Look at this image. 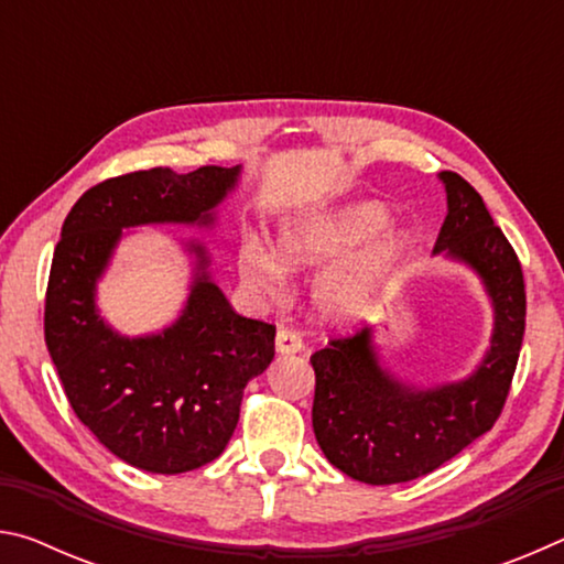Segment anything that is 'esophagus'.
<instances>
[{
  "label": "esophagus",
  "mask_w": 564,
  "mask_h": 564,
  "mask_svg": "<svg viewBox=\"0 0 564 564\" xmlns=\"http://www.w3.org/2000/svg\"><path fill=\"white\" fill-rule=\"evenodd\" d=\"M275 350H279V352H301L303 350V338L299 336V330L279 328V333H275Z\"/></svg>",
  "instance_id": "1"
}]
</instances>
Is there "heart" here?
Returning a JSON list of instances; mask_svg holds the SVG:
<instances>
[{
  "label": "heart",
  "instance_id": "obj_1",
  "mask_svg": "<svg viewBox=\"0 0 564 564\" xmlns=\"http://www.w3.org/2000/svg\"><path fill=\"white\" fill-rule=\"evenodd\" d=\"M388 226V212L378 204H352L340 208L336 214L316 216L308 221L285 226L275 241V258L282 261L283 269L303 271L313 265L338 261L368 243ZM408 236L393 231L386 234L373 246L366 259L350 265L346 271L330 273L316 285V303L328 316H346L366 299L370 285L376 283L378 273L405 251ZM279 260V261H280ZM278 261V262H279ZM273 256L259 243H248L241 248L238 265L248 285L253 289L275 293L283 283V271Z\"/></svg>",
  "mask_w": 564,
  "mask_h": 564
}]
</instances>
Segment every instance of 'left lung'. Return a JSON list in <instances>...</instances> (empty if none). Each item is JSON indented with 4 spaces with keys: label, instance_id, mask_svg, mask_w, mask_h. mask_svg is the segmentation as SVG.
Masks as SVG:
<instances>
[{
    "label": "left lung",
    "instance_id": "8db88e82",
    "mask_svg": "<svg viewBox=\"0 0 564 564\" xmlns=\"http://www.w3.org/2000/svg\"><path fill=\"white\" fill-rule=\"evenodd\" d=\"M441 181L447 216L433 251L482 279L495 308L490 350L470 378L427 390L398 383L380 368L370 328L313 352V433L330 465L368 485L423 477L488 433L518 368L528 311L518 253L460 174L441 171Z\"/></svg>",
    "mask_w": 564,
    "mask_h": 564
}]
</instances>
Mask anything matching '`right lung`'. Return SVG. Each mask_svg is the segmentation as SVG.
Listing matches in <instances>:
<instances>
[{
    "label": "right lung",
    "mask_w": 564,
    "mask_h": 564,
    "mask_svg": "<svg viewBox=\"0 0 564 564\" xmlns=\"http://www.w3.org/2000/svg\"><path fill=\"white\" fill-rule=\"evenodd\" d=\"M241 166L131 171L91 186L72 206L54 248L44 340L76 417L123 463L176 475L216 460L236 431L243 388L273 360L275 326L238 316L198 273L174 326L123 338L99 318L97 281L121 238L144 224H212Z\"/></svg>",
    "instance_id": "right-lung-1"
}]
</instances>
